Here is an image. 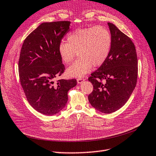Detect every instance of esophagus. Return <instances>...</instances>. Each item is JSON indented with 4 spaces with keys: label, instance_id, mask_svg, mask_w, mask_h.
Wrapping results in <instances>:
<instances>
[{
    "label": "esophagus",
    "instance_id": "esophagus-1",
    "mask_svg": "<svg viewBox=\"0 0 156 156\" xmlns=\"http://www.w3.org/2000/svg\"><path fill=\"white\" fill-rule=\"evenodd\" d=\"M84 80H85V79L83 78H78L77 79V82L78 83H82Z\"/></svg>",
    "mask_w": 156,
    "mask_h": 156
}]
</instances>
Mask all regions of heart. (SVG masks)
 <instances>
[{"label":"heart","instance_id":"heart-1","mask_svg":"<svg viewBox=\"0 0 156 156\" xmlns=\"http://www.w3.org/2000/svg\"><path fill=\"white\" fill-rule=\"evenodd\" d=\"M112 38L109 30L102 26L78 28L67 36V42L62 41L58 47L62 61L69 64L76 52L79 58L67 69L70 76L81 78L92 66H99L105 61L110 53Z\"/></svg>","mask_w":156,"mask_h":156}]
</instances>
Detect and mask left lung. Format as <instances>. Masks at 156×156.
Instances as JSON below:
<instances>
[{
  "instance_id": "obj_1",
  "label": "left lung",
  "mask_w": 156,
  "mask_h": 156,
  "mask_svg": "<svg viewBox=\"0 0 156 156\" xmlns=\"http://www.w3.org/2000/svg\"><path fill=\"white\" fill-rule=\"evenodd\" d=\"M107 24L112 38L110 53L88 78L94 86L88 100L91 106L103 113H113L125 104L135 88L138 77L134 43L113 23Z\"/></svg>"
}]
</instances>
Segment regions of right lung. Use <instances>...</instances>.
<instances>
[{"label": "right lung", "instance_id": "right-lung-1", "mask_svg": "<svg viewBox=\"0 0 156 156\" xmlns=\"http://www.w3.org/2000/svg\"><path fill=\"white\" fill-rule=\"evenodd\" d=\"M70 22H44L27 36L20 55L18 71L27 101L38 112L53 115L66 105L68 91L76 80H58L65 70L58 54L61 40L70 30Z\"/></svg>", "mask_w": 156, "mask_h": 156}]
</instances>
